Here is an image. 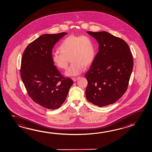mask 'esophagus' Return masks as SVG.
<instances>
[{
  "instance_id": "34e87169",
  "label": "esophagus",
  "mask_w": 152,
  "mask_h": 152,
  "mask_svg": "<svg viewBox=\"0 0 152 152\" xmlns=\"http://www.w3.org/2000/svg\"><path fill=\"white\" fill-rule=\"evenodd\" d=\"M78 78H79V77H72V80L74 81V82H76V81L77 80Z\"/></svg>"
}]
</instances>
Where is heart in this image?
I'll list each match as a JSON object with an SVG mask.
<instances>
[{
  "instance_id": "1",
  "label": "heart",
  "mask_w": 152,
  "mask_h": 152,
  "mask_svg": "<svg viewBox=\"0 0 152 152\" xmlns=\"http://www.w3.org/2000/svg\"><path fill=\"white\" fill-rule=\"evenodd\" d=\"M58 50L60 53H52V61L58 68L66 69L70 58L71 65L66 72L68 76L81 74L84 65L88 66L92 63L96 53L94 42L88 35H69L62 40Z\"/></svg>"
}]
</instances>
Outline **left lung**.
Masks as SVG:
<instances>
[{
    "instance_id": "1",
    "label": "left lung",
    "mask_w": 152,
    "mask_h": 152,
    "mask_svg": "<svg viewBox=\"0 0 152 152\" xmlns=\"http://www.w3.org/2000/svg\"><path fill=\"white\" fill-rule=\"evenodd\" d=\"M87 33L99 44V51L85 77L88 101L99 107L114 103L126 91L133 68L129 47L120 38L107 32Z\"/></svg>"
}]
</instances>
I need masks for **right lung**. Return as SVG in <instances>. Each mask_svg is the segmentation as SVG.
Instances as JSON below:
<instances>
[{
	"label": "right lung",
	"mask_w": 152,
	"mask_h": 152,
	"mask_svg": "<svg viewBox=\"0 0 152 152\" xmlns=\"http://www.w3.org/2000/svg\"><path fill=\"white\" fill-rule=\"evenodd\" d=\"M66 34H43L28 45L22 56L20 76L28 95L49 109L62 105L73 84L71 78L61 75L51 59L54 45Z\"/></svg>",
	"instance_id": "add662e5"
}]
</instances>
